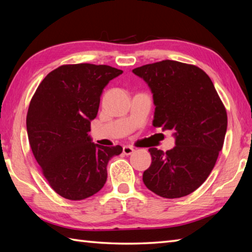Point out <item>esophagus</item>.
I'll list each match as a JSON object with an SVG mask.
<instances>
[{
	"label": "esophagus",
	"instance_id": "esophagus-1",
	"mask_svg": "<svg viewBox=\"0 0 252 252\" xmlns=\"http://www.w3.org/2000/svg\"><path fill=\"white\" fill-rule=\"evenodd\" d=\"M122 152H123V154L126 155V156H129V155L133 154V152H134V148L131 146H123Z\"/></svg>",
	"mask_w": 252,
	"mask_h": 252
}]
</instances>
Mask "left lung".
Wrapping results in <instances>:
<instances>
[{
	"label": "left lung",
	"mask_w": 252,
	"mask_h": 252,
	"mask_svg": "<svg viewBox=\"0 0 252 252\" xmlns=\"http://www.w3.org/2000/svg\"><path fill=\"white\" fill-rule=\"evenodd\" d=\"M153 93V126L173 130L175 146L149 148L152 164L143 173L148 189L163 198L191 194L215 168L227 129V115L211 79L189 63L162 61L133 69Z\"/></svg>",
	"instance_id": "obj_1"
}]
</instances>
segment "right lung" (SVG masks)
Returning <instances> with one entry per match:
<instances>
[{
	"label": "right lung",
	"instance_id": "1",
	"mask_svg": "<svg viewBox=\"0 0 252 252\" xmlns=\"http://www.w3.org/2000/svg\"><path fill=\"white\" fill-rule=\"evenodd\" d=\"M122 72L107 65H63L32 96L27 114L31 151L52 189L66 199L99 191L108 161L122 153L121 146H101L89 135L104 88Z\"/></svg>",
	"mask_w": 252,
	"mask_h": 252
}]
</instances>
